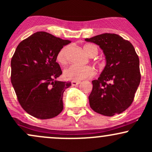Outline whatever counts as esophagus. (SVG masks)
<instances>
[{
    "label": "esophagus",
    "mask_w": 152,
    "mask_h": 152,
    "mask_svg": "<svg viewBox=\"0 0 152 152\" xmlns=\"http://www.w3.org/2000/svg\"><path fill=\"white\" fill-rule=\"evenodd\" d=\"M80 83V81H71V84L72 86H77Z\"/></svg>",
    "instance_id": "obj_1"
}]
</instances>
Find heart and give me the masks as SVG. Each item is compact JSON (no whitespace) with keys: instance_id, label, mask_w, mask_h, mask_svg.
Here are the masks:
<instances>
[{"instance_id":"obj_1","label":"heart","mask_w":152,"mask_h":152,"mask_svg":"<svg viewBox=\"0 0 152 152\" xmlns=\"http://www.w3.org/2000/svg\"><path fill=\"white\" fill-rule=\"evenodd\" d=\"M83 50L88 56L94 57L98 53V48L94 44H86L83 47ZM69 46L62 47L56 55L58 62L61 65H66L69 62ZM94 74L93 69L88 66H71L64 71V76L66 79L78 81L85 78H90Z\"/></svg>"}]
</instances>
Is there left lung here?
<instances>
[{"instance_id":"8db88e82","label":"left lung","mask_w":152,"mask_h":152,"mask_svg":"<svg viewBox=\"0 0 152 152\" xmlns=\"http://www.w3.org/2000/svg\"><path fill=\"white\" fill-rule=\"evenodd\" d=\"M85 40L99 46L106 60L100 76L92 81L91 108L104 116L121 114L132 105L141 81L139 59L133 45L118 35L107 33Z\"/></svg>"}]
</instances>
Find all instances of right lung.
<instances>
[{
  "instance_id": "right-lung-1",
  "label": "right lung",
  "mask_w": 152,
  "mask_h": 152,
  "mask_svg": "<svg viewBox=\"0 0 152 152\" xmlns=\"http://www.w3.org/2000/svg\"><path fill=\"white\" fill-rule=\"evenodd\" d=\"M69 43L40 31L22 41L15 49L10 80L19 104L34 117L53 118L64 109L63 94L71 83L56 80L62 74L56 55Z\"/></svg>"
}]
</instances>
